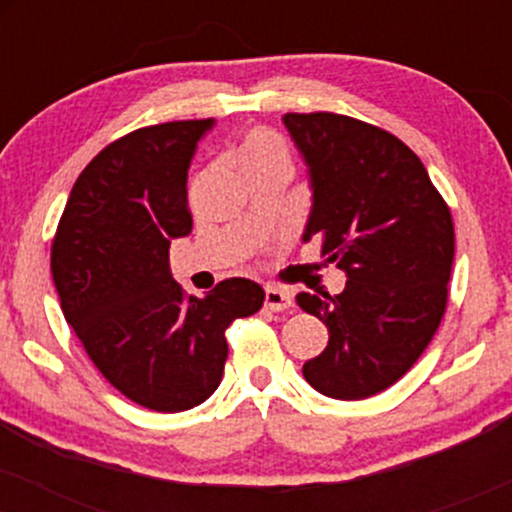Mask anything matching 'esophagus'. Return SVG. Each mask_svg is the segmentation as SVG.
I'll use <instances>...</instances> for the list:
<instances>
[{
	"label": "esophagus",
	"mask_w": 512,
	"mask_h": 512,
	"mask_svg": "<svg viewBox=\"0 0 512 512\" xmlns=\"http://www.w3.org/2000/svg\"><path fill=\"white\" fill-rule=\"evenodd\" d=\"M291 305H293V301L286 291L274 289V286H267V289H264V308L279 313V310H289Z\"/></svg>",
	"instance_id": "1"
}]
</instances>
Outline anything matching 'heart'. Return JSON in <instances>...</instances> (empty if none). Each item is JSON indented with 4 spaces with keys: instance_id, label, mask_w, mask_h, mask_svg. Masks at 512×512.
Here are the masks:
<instances>
[{
    "instance_id": "1",
    "label": "heart",
    "mask_w": 512,
    "mask_h": 512,
    "mask_svg": "<svg viewBox=\"0 0 512 512\" xmlns=\"http://www.w3.org/2000/svg\"><path fill=\"white\" fill-rule=\"evenodd\" d=\"M240 166H255V163H269V161H284L289 163V154L286 146L276 134L267 132V129H257L245 139L243 149H240Z\"/></svg>"
}]
</instances>
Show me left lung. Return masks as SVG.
<instances>
[{
    "label": "left lung",
    "mask_w": 512,
    "mask_h": 512,
    "mask_svg": "<svg viewBox=\"0 0 512 512\" xmlns=\"http://www.w3.org/2000/svg\"><path fill=\"white\" fill-rule=\"evenodd\" d=\"M313 192L303 240L346 274L342 293H298L330 342L303 375L332 399H366L424 354L448 303L455 231L424 163L385 129L334 113H286Z\"/></svg>",
    "instance_id": "obj_1"
}]
</instances>
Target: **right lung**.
<instances>
[{"instance_id": "1", "label": "right lung", "mask_w": 512, "mask_h": 512, "mask_svg": "<svg viewBox=\"0 0 512 512\" xmlns=\"http://www.w3.org/2000/svg\"><path fill=\"white\" fill-rule=\"evenodd\" d=\"M214 120L137 129L76 178L52 243L62 313L103 378L154 411H185L214 395L236 317L262 308L250 279L204 298L173 281L170 240L190 236L187 170Z\"/></svg>"}]
</instances>
